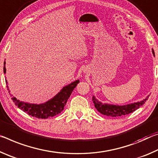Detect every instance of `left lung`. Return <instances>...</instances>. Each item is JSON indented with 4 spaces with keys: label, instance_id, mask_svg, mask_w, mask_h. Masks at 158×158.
<instances>
[{
    "label": "left lung",
    "instance_id": "1",
    "mask_svg": "<svg viewBox=\"0 0 158 158\" xmlns=\"http://www.w3.org/2000/svg\"><path fill=\"white\" fill-rule=\"evenodd\" d=\"M152 52L155 56L153 50H152ZM148 97H147L146 99L141 101V102L130 103V104L125 106H116L108 104V103H102L97 100L94 96L92 97V101L95 108L102 114L106 116H110V117H120V116L130 114V113L138 109L139 107H141V106L144 104L145 102L148 100Z\"/></svg>",
    "mask_w": 158,
    "mask_h": 158
}]
</instances>
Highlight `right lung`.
<instances>
[{"label":"right lung","mask_w":158,"mask_h":158,"mask_svg":"<svg viewBox=\"0 0 158 158\" xmlns=\"http://www.w3.org/2000/svg\"><path fill=\"white\" fill-rule=\"evenodd\" d=\"M6 61H4L3 72L6 73ZM79 80L71 82L66 86L64 87L57 94L55 95L52 99L48 101L47 102L40 103V104H33V103H25L17 99L15 97H12V100L13 101L15 104L17 106V107L22 110L24 112L27 113L32 117L37 118L46 119L48 118L53 117L60 113L64 110V106L68 101L69 98L71 96L72 92L73 91L76 85L79 83ZM6 85L7 84V81H6ZM7 90H9L8 86L7 85ZM10 92V91H9Z\"/></svg>","instance_id":"right-lung-1"}]
</instances>
